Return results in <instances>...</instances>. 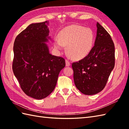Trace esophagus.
<instances>
[{"mask_svg": "<svg viewBox=\"0 0 129 129\" xmlns=\"http://www.w3.org/2000/svg\"><path fill=\"white\" fill-rule=\"evenodd\" d=\"M65 64H66V66H67V67H69L70 65H71L70 62L68 60H65Z\"/></svg>", "mask_w": 129, "mask_h": 129, "instance_id": "obj_1", "label": "esophagus"}]
</instances>
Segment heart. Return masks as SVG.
<instances>
[{
  "label": "heart",
  "mask_w": 129,
  "mask_h": 129,
  "mask_svg": "<svg viewBox=\"0 0 129 129\" xmlns=\"http://www.w3.org/2000/svg\"><path fill=\"white\" fill-rule=\"evenodd\" d=\"M95 40L94 32L90 28L72 25L59 32L58 38L54 39V46L61 51L67 45V51L73 58L81 59L86 57L92 50Z\"/></svg>",
  "instance_id": "1"
}]
</instances>
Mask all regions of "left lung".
Returning a JSON list of instances; mask_svg holds the SVG:
<instances>
[{"instance_id": "8db88e82", "label": "left lung", "mask_w": 129, "mask_h": 129, "mask_svg": "<svg viewBox=\"0 0 129 129\" xmlns=\"http://www.w3.org/2000/svg\"><path fill=\"white\" fill-rule=\"evenodd\" d=\"M94 46L87 55L73 62L74 80L83 94H96L105 87L115 66V46L108 31L97 23Z\"/></svg>"}]
</instances>
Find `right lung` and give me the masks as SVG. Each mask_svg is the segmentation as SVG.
<instances>
[{
	"label": "right lung",
	"mask_w": 129,
	"mask_h": 129,
	"mask_svg": "<svg viewBox=\"0 0 129 129\" xmlns=\"http://www.w3.org/2000/svg\"><path fill=\"white\" fill-rule=\"evenodd\" d=\"M48 21L33 23L15 38L13 71L26 95L36 99L53 91L59 73L65 66L62 57L49 53Z\"/></svg>",
	"instance_id": "add662e5"
}]
</instances>
